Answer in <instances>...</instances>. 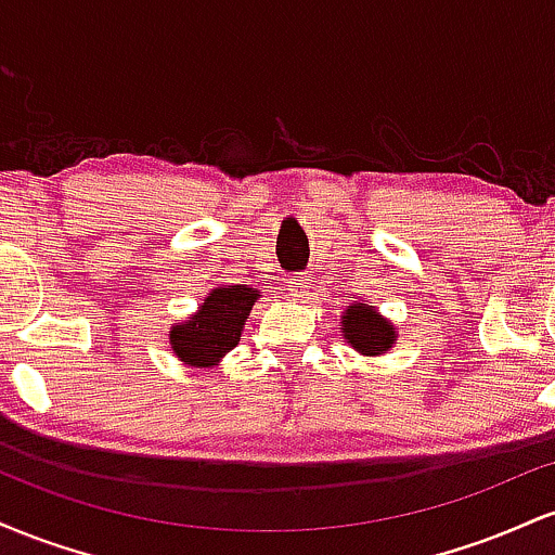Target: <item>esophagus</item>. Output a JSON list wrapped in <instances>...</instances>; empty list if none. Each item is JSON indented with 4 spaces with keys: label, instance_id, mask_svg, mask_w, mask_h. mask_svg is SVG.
I'll list each match as a JSON object with an SVG mask.
<instances>
[{
    "label": "esophagus",
    "instance_id": "obj_1",
    "mask_svg": "<svg viewBox=\"0 0 555 555\" xmlns=\"http://www.w3.org/2000/svg\"><path fill=\"white\" fill-rule=\"evenodd\" d=\"M308 282H310V279H305V276L289 279V282H286V286H289V295L292 297H305V295H308Z\"/></svg>",
    "mask_w": 555,
    "mask_h": 555
}]
</instances>
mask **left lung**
I'll use <instances>...</instances> for the list:
<instances>
[{
    "label": "left lung",
    "mask_w": 555,
    "mask_h": 555,
    "mask_svg": "<svg viewBox=\"0 0 555 555\" xmlns=\"http://www.w3.org/2000/svg\"><path fill=\"white\" fill-rule=\"evenodd\" d=\"M341 336L360 354H386L397 344V328L373 305L354 302L341 315Z\"/></svg>",
    "instance_id": "8db88e82"
}]
</instances>
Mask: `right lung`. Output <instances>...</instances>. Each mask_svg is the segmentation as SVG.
Instances as JSON below:
<instances>
[{"label": "right lung", "instance_id": "obj_1", "mask_svg": "<svg viewBox=\"0 0 555 555\" xmlns=\"http://www.w3.org/2000/svg\"><path fill=\"white\" fill-rule=\"evenodd\" d=\"M258 297V289L247 284L216 286L190 321L171 326L169 344L177 358L193 367L216 365L229 349L237 347Z\"/></svg>", "mask_w": 555, "mask_h": 555}]
</instances>
